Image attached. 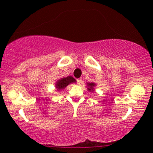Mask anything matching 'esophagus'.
<instances>
[{"instance_id": "obj_1", "label": "esophagus", "mask_w": 153, "mask_h": 153, "mask_svg": "<svg viewBox=\"0 0 153 153\" xmlns=\"http://www.w3.org/2000/svg\"><path fill=\"white\" fill-rule=\"evenodd\" d=\"M77 82H78V85H80V83H81V82H82L81 78L77 79Z\"/></svg>"}]
</instances>
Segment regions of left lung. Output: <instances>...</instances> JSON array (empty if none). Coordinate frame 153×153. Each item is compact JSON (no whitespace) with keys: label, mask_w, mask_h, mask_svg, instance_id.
Wrapping results in <instances>:
<instances>
[{"label":"left lung","mask_w":153,"mask_h":153,"mask_svg":"<svg viewBox=\"0 0 153 153\" xmlns=\"http://www.w3.org/2000/svg\"><path fill=\"white\" fill-rule=\"evenodd\" d=\"M87 86H88V90L89 91H93L94 90V87L96 86V83H94V82H88V83L87 82Z\"/></svg>","instance_id":"1"}]
</instances>
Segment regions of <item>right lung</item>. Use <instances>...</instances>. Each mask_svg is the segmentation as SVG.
<instances>
[{
	"label": "right lung",
	"instance_id": "add662e5",
	"mask_svg": "<svg viewBox=\"0 0 153 153\" xmlns=\"http://www.w3.org/2000/svg\"><path fill=\"white\" fill-rule=\"evenodd\" d=\"M73 82H76V80L72 76H68L66 78H62L57 80L56 82L55 87L58 91H61L68 86L69 84L73 83Z\"/></svg>",
	"mask_w": 153,
	"mask_h": 153
}]
</instances>
